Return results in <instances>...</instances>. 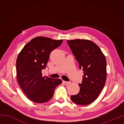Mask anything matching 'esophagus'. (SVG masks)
<instances>
[{
    "label": "esophagus",
    "instance_id": "34e87169",
    "mask_svg": "<svg viewBox=\"0 0 124 124\" xmlns=\"http://www.w3.org/2000/svg\"><path fill=\"white\" fill-rule=\"evenodd\" d=\"M63 83L64 85H69V84H70V81H63Z\"/></svg>",
    "mask_w": 124,
    "mask_h": 124
}]
</instances>
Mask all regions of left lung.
I'll list each match as a JSON object with an SVG mask.
<instances>
[{"instance_id":"1","label":"left lung","mask_w":124,"mask_h":124,"mask_svg":"<svg viewBox=\"0 0 124 124\" xmlns=\"http://www.w3.org/2000/svg\"><path fill=\"white\" fill-rule=\"evenodd\" d=\"M73 55L84 71L83 80L79 84L80 91L71 96V100L79 105H88L98 97L103 89L107 77L106 59L100 47L85 39L67 40Z\"/></svg>"}]
</instances>
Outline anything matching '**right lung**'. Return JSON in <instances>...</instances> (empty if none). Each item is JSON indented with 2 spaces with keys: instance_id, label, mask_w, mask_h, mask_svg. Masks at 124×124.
I'll return each instance as SVG.
<instances>
[{
  "instance_id": "add662e5",
  "label": "right lung",
  "mask_w": 124,
  "mask_h": 124,
  "mask_svg": "<svg viewBox=\"0 0 124 124\" xmlns=\"http://www.w3.org/2000/svg\"><path fill=\"white\" fill-rule=\"evenodd\" d=\"M63 40L36 37L24 45L16 60L17 79L22 91L33 102L44 103L52 97L55 88L62 83L60 79L43 77L51 52Z\"/></svg>"
}]
</instances>
